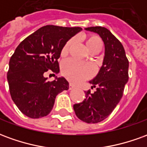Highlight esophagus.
Listing matches in <instances>:
<instances>
[{
    "label": "esophagus",
    "mask_w": 147,
    "mask_h": 147,
    "mask_svg": "<svg viewBox=\"0 0 147 147\" xmlns=\"http://www.w3.org/2000/svg\"><path fill=\"white\" fill-rule=\"evenodd\" d=\"M74 88H76V86L72 83H69V90H72Z\"/></svg>",
    "instance_id": "34e87169"
}]
</instances>
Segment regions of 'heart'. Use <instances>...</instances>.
<instances>
[{
	"label": "heart",
	"instance_id": "1",
	"mask_svg": "<svg viewBox=\"0 0 147 147\" xmlns=\"http://www.w3.org/2000/svg\"><path fill=\"white\" fill-rule=\"evenodd\" d=\"M84 41L86 48L90 52L94 50L100 51L102 49V42L99 37L96 35H88L84 37ZM72 42L73 40L71 39L65 44L61 50L62 56L67 54ZM62 72L64 76L71 82L80 83V81L86 80L92 76L94 73V67L91 64L69 59L64 61L62 64Z\"/></svg>",
	"mask_w": 147,
	"mask_h": 147
}]
</instances>
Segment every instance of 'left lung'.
Returning a JSON list of instances; mask_svg holds the SVG:
<instances>
[{"label":"left lung","mask_w":147,"mask_h":147,"mask_svg":"<svg viewBox=\"0 0 147 147\" xmlns=\"http://www.w3.org/2000/svg\"><path fill=\"white\" fill-rule=\"evenodd\" d=\"M85 30L96 33L105 45V56L98 73L89 81L94 93L85 91L86 98L75 104L77 117L88 123H99L110 115L123 96L125 84L128 81L129 62L121 42L110 31L102 27H90Z\"/></svg>","instance_id":"8db88e82"}]
</instances>
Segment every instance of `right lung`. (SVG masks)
Returning <instances> with one entry per match:
<instances>
[{"instance_id":"right-lung-1","label":"right lung","mask_w":147,"mask_h":147,"mask_svg":"<svg viewBox=\"0 0 147 147\" xmlns=\"http://www.w3.org/2000/svg\"><path fill=\"white\" fill-rule=\"evenodd\" d=\"M83 30L81 27L47 25L26 38L9 61L7 74L11 99L18 109L33 119L47 116L53 109L59 93L67 90L69 83L64 77L52 82L44 73H59L57 60L70 38ZM55 76V75H54Z\"/></svg>"}]
</instances>
